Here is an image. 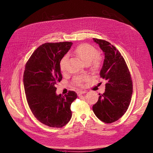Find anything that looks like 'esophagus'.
<instances>
[{
    "label": "esophagus",
    "mask_w": 153,
    "mask_h": 153,
    "mask_svg": "<svg viewBox=\"0 0 153 153\" xmlns=\"http://www.w3.org/2000/svg\"><path fill=\"white\" fill-rule=\"evenodd\" d=\"M86 93V92L85 91H79L77 92V94H78L79 96H80V95L83 94H85V93Z\"/></svg>",
    "instance_id": "1"
}]
</instances>
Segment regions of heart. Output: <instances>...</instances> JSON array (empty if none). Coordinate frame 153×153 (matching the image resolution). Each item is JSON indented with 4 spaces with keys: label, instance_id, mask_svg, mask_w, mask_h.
Listing matches in <instances>:
<instances>
[{
    "label": "heart",
    "instance_id": "obj_1",
    "mask_svg": "<svg viewBox=\"0 0 153 153\" xmlns=\"http://www.w3.org/2000/svg\"><path fill=\"white\" fill-rule=\"evenodd\" d=\"M73 54L86 65H89L93 70H97L101 64V57L97 54L96 49L88 44H83L78 46L73 51ZM67 57L64 56L60 62V68L62 72L65 71ZM86 80L85 77H77L74 82L78 86L82 85Z\"/></svg>",
    "mask_w": 153,
    "mask_h": 153
}]
</instances>
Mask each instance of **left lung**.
Instances as JSON below:
<instances>
[{
  "label": "left lung",
  "instance_id": "obj_1",
  "mask_svg": "<svg viewBox=\"0 0 153 153\" xmlns=\"http://www.w3.org/2000/svg\"><path fill=\"white\" fill-rule=\"evenodd\" d=\"M104 53L100 76L106 80L105 91L99 93L98 101L92 108L102 122L117 121L125 114L131 102L132 82L127 65L119 51L109 42L93 38Z\"/></svg>",
  "mask_w": 153,
  "mask_h": 153
}]
</instances>
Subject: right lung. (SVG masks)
<instances>
[{"label":"right lung","instance_id":"add662e5","mask_svg":"<svg viewBox=\"0 0 153 153\" xmlns=\"http://www.w3.org/2000/svg\"><path fill=\"white\" fill-rule=\"evenodd\" d=\"M71 42L45 43L37 48L27 61L24 85L31 112L39 122L61 128L70 121L71 103L77 98L74 91L57 94L55 85L62 79L60 62L70 49Z\"/></svg>","mask_w":153,"mask_h":153}]
</instances>
